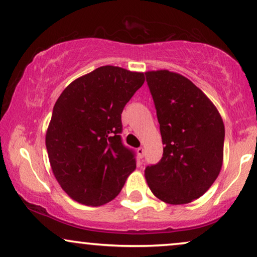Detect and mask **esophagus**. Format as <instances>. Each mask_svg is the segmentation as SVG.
<instances>
[{
    "label": "esophagus",
    "instance_id": "esophagus-1",
    "mask_svg": "<svg viewBox=\"0 0 257 257\" xmlns=\"http://www.w3.org/2000/svg\"><path fill=\"white\" fill-rule=\"evenodd\" d=\"M136 152H138V155H139V158H140V159H142V158L145 157V149L142 148V147L138 148V151H136Z\"/></svg>",
    "mask_w": 257,
    "mask_h": 257
}]
</instances>
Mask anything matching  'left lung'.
<instances>
[{
    "mask_svg": "<svg viewBox=\"0 0 257 257\" xmlns=\"http://www.w3.org/2000/svg\"><path fill=\"white\" fill-rule=\"evenodd\" d=\"M164 154L146 167L148 186L167 204H187L215 183L223 165L224 123L205 93L186 77L167 70L146 72Z\"/></svg>",
    "mask_w": 257,
    "mask_h": 257,
    "instance_id": "obj_1",
    "label": "left lung"
}]
</instances>
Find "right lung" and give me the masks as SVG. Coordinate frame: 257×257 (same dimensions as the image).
I'll return each instance as SVG.
<instances>
[{"label": "right lung", "mask_w": 257, "mask_h": 257, "mask_svg": "<svg viewBox=\"0 0 257 257\" xmlns=\"http://www.w3.org/2000/svg\"><path fill=\"white\" fill-rule=\"evenodd\" d=\"M144 83V73L106 65L61 92L46 148L54 177L73 200L89 206L109 203L136 168L135 153L119 135L121 113Z\"/></svg>", "instance_id": "obj_1"}]
</instances>
